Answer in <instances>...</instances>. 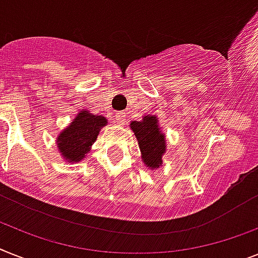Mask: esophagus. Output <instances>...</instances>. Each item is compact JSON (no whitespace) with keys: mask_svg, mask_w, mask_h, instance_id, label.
<instances>
[{"mask_svg":"<svg viewBox=\"0 0 258 258\" xmlns=\"http://www.w3.org/2000/svg\"><path fill=\"white\" fill-rule=\"evenodd\" d=\"M114 117H116V122L118 125H124L125 121H126V114H125V112H118Z\"/></svg>","mask_w":258,"mask_h":258,"instance_id":"obj_1","label":"esophagus"}]
</instances>
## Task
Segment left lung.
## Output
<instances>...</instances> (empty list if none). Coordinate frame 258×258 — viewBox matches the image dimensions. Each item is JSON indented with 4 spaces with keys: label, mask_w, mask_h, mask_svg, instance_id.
Returning a JSON list of instances; mask_svg holds the SVG:
<instances>
[{
    "label": "left lung",
    "mask_w": 258,
    "mask_h": 258,
    "mask_svg": "<svg viewBox=\"0 0 258 258\" xmlns=\"http://www.w3.org/2000/svg\"><path fill=\"white\" fill-rule=\"evenodd\" d=\"M155 116H145L142 121H132L131 127L137 138L142 161L149 169L162 166V155L166 153V140Z\"/></svg>",
    "instance_id": "1"
}]
</instances>
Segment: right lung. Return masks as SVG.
I'll list each match as a JSON object with an SVG mask.
<instances>
[{"mask_svg": "<svg viewBox=\"0 0 258 258\" xmlns=\"http://www.w3.org/2000/svg\"><path fill=\"white\" fill-rule=\"evenodd\" d=\"M105 125V117L96 116L88 110H80L71 124L57 136L56 145L61 157L67 162L82 161Z\"/></svg>", "mask_w": 258, "mask_h": 258, "instance_id": "1", "label": "right lung"}]
</instances>
